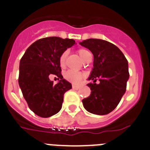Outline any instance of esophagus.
Listing matches in <instances>:
<instances>
[{"label": "esophagus", "instance_id": "obj_1", "mask_svg": "<svg viewBox=\"0 0 150 150\" xmlns=\"http://www.w3.org/2000/svg\"><path fill=\"white\" fill-rule=\"evenodd\" d=\"M72 87H73V88H74V89H76V90H78V89H79V88H81V86H79V85H73L72 86Z\"/></svg>", "mask_w": 150, "mask_h": 150}]
</instances>
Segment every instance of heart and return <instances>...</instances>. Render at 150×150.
Returning <instances> with one entry per match:
<instances>
[{"label": "heart", "instance_id": "heart-1", "mask_svg": "<svg viewBox=\"0 0 150 150\" xmlns=\"http://www.w3.org/2000/svg\"><path fill=\"white\" fill-rule=\"evenodd\" d=\"M77 52L79 54V57L83 59V61L86 59V57L88 56L90 53V52L88 51L86 49H79L77 50ZM67 52L65 51L62 52V55L59 57V65L62 67H64L65 65V62H66V58H67ZM64 76L67 80L73 83H78L81 81L82 79L83 78V74L82 73L79 72H75L73 71H67L64 74Z\"/></svg>", "mask_w": 150, "mask_h": 150}]
</instances>
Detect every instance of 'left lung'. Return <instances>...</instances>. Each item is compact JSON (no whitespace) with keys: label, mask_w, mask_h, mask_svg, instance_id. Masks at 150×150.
Masks as SVG:
<instances>
[{"label":"left lung","mask_w":150,"mask_h":150,"mask_svg":"<svg viewBox=\"0 0 150 150\" xmlns=\"http://www.w3.org/2000/svg\"><path fill=\"white\" fill-rule=\"evenodd\" d=\"M94 55L93 69L87 84L91 94L83 101L88 112L96 115H106L117 107L126 91L129 78L128 64L121 50L114 44L100 39L86 40L80 43ZM98 80L99 83L96 82Z\"/></svg>","instance_id":"8db88e82"}]
</instances>
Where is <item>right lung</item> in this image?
Here are the masks:
<instances>
[{"mask_svg":"<svg viewBox=\"0 0 150 150\" xmlns=\"http://www.w3.org/2000/svg\"><path fill=\"white\" fill-rule=\"evenodd\" d=\"M75 43L73 39L50 37L30 45L20 60L18 84L30 110L43 118L53 116L62 109L64 95L72 86L63 79L59 65L62 52ZM60 80L53 84L49 77Z\"/></svg>","mask_w":150,"mask_h":150,"instance_id":"obj_1","label":"right lung"}]
</instances>
